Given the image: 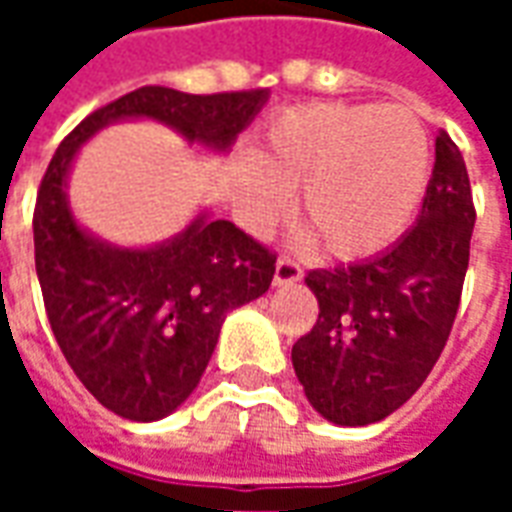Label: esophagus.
Listing matches in <instances>:
<instances>
[{
    "mask_svg": "<svg viewBox=\"0 0 512 512\" xmlns=\"http://www.w3.org/2000/svg\"><path fill=\"white\" fill-rule=\"evenodd\" d=\"M301 277H304V271H301L299 263H293L288 257H279L277 268H274V285L277 288H282V285H296Z\"/></svg>",
    "mask_w": 512,
    "mask_h": 512,
    "instance_id": "34e87169",
    "label": "esophagus"
}]
</instances>
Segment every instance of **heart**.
Listing matches in <instances>:
<instances>
[{
    "mask_svg": "<svg viewBox=\"0 0 512 512\" xmlns=\"http://www.w3.org/2000/svg\"><path fill=\"white\" fill-rule=\"evenodd\" d=\"M430 178V139L406 106L310 104L282 112L235 169V205L252 233L285 216L301 191V224L326 255L362 260L406 233Z\"/></svg>",
    "mask_w": 512,
    "mask_h": 512,
    "instance_id": "b5f03b06",
    "label": "heart"
}]
</instances>
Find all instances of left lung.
<instances>
[{
	"label": "left lung",
	"instance_id": "obj_1",
	"mask_svg": "<svg viewBox=\"0 0 512 512\" xmlns=\"http://www.w3.org/2000/svg\"><path fill=\"white\" fill-rule=\"evenodd\" d=\"M472 230L469 172L461 150L439 131L414 227L381 255L304 277L321 312L290 359L323 419L373 425L422 386L461 304Z\"/></svg>",
	"mask_w": 512,
	"mask_h": 512
}]
</instances>
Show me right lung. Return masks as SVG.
<instances>
[{"label": "right lung", "instance_id": "obj_1", "mask_svg": "<svg viewBox=\"0 0 512 512\" xmlns=\"http://www.w3.org/2000/svg\"><path fill=\"white\" fill-rule=\"evenodd\" d=\"M266 101L268 90L189 95L139 87L84 117L51 158L32 219L40 290L68 365L117 417L156 422L183 406L227 312L266 293L277 257L208 211L167 241L112 244L73 216V161L98 131L128 120H153L189 147L224 156Z\"/></svg>", "mask_w": 512, "mask_h": 512}]
</instances>
